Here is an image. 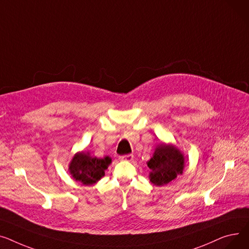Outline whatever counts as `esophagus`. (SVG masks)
I'll return each mask as SVG.
<instances>
[{"mask_svg":"<svg viewBox=\"0 0 249 249\" xmlns=\"http://www.w3.org/2000/svg\"><path fill=\"white\" fill-rule=\"evenodd\" d=\"M120 160H134V155H124V156H121L120 157Z\"/></svg>","mask_w":249,"mask_h":249,"instance_id":"34e87169","label":"esophagus"}]
</instances>
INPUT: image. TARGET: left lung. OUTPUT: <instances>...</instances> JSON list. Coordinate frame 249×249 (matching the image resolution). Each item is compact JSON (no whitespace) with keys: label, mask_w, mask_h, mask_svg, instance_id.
<instances>
[{"label":"left lung","mask_w":249,"mask_h":249,"mask_svg":"<svg viewBox=\"0 0 249 249\" xmlns=\"http://www.w3.org/2000/svg\"><path fill=\"white\" fill-rule=\"evenodd\" d=\"M147 165L151 170L150 182L156 186H164L183 174L185 157L176 145L160 142L156 147Z\"/></svg>","instance_id":"obj_1"}]
</instances>
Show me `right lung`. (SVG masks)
<instances>
[{
  "mask_svg": "<svg viewBox=\"0 0 249 249\" xmlns=\"http://www.w3.org/2000/svg\"><path fill=\"white\" fill-rule=\"evenodd\" d=\"M111 164V159L107 156L102 159L92 157L89 152H77L69 163L68 171L72 178L85 186L97 183L105 176V172Z\"/></svg>",
  "mask_w": 249,
  "mask_h": 249,
  "instance_id": "add662e5",
  "label": "right lung"
}]
</instances>
